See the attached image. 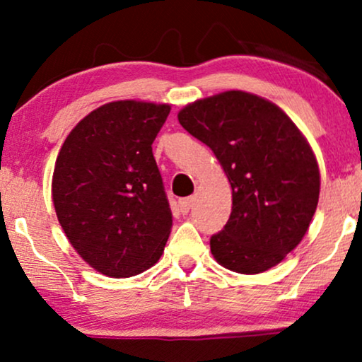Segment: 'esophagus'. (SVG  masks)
Masks as SVG:
<instances>
[{
  "instance_id": "1",
  "label": "esophagus",
  "mask_w": 362,
  "mask_h": 362,
  "mask_svg": "<svg viewBox=\"0 0 362 362\" xmlns=\"http://www.w3.org/2000/svg\"><path fill=\"white\" fill-rule=\"evenodd\" d=\"M193 203H194V198H191V196H189V198H181L180 199L181 211L185 213V215H186V213H189V209L193 208Z\"/></svg>"
}]
</instances>
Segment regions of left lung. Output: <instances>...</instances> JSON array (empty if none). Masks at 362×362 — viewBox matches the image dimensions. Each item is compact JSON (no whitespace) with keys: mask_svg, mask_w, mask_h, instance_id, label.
Returning <instances> with one entry per match:
<instances>
[{"mask_svg":"<svg viewBox=\"0 0 362 362\" xmlns=\"http://www.w3.org/2000/svg\"><path fill=\"white\" fill-rule=\"evenodd\" d=\"M177 120L215 153L231 185L230 220L209 240L216 262L247 275L282 262L319 203V166L302 132L275 104L242 90L196 100Z\"/></svg>","mask_w":362,"mask_h":362,"instance_id":"1","label":"left lung"}]
</instances>
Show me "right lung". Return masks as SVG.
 <instances>
[{"mask_svg":"<svg viewBox=\"0 0 362 362\" xmlns=\"http://www.w3.org/2000/svg\"><path fill=\"white\" fill-rule=\"evenodd\" d=\"M169 110L168 104L110 102L80 120L58 153L57 218L78 255L107 276L151 269L171 233V208L153 156Z\"/></svg>","mask_w":362,"mask_h":362,"instance_id":"1","label":"right lung"}]
</instances>
